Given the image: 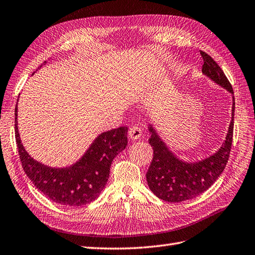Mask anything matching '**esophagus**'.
Listing matches in <instances>:
<instances>
[{
  "instance_id": "esophagus-1",
  "label": "esophagus",
  "mask_w": 255,
  "mask_h": 255,
  "mask_svg": "<svg viewBox=\"0 0 255 255\" xmlns=\"http://www.w3.org/2000/svg\"><path fill=\"white\" fill-rule=\"evenodd\" d=\"M141 134H142L141 129L137 126H133V127L129 128V129H128V137L131 138L132 140L139 139Z\"/></svg>"
}]
</instances>
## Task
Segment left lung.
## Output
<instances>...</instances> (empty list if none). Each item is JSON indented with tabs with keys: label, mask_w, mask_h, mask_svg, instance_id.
Segmentation results:
<instances>
[{
	"label": "left lung",
	"mask_w": 255,
	"mask_h": 255,
	"mask_svg": "<svg viewBox=\"0 0 255 255\" xmlns=\"http://www.w3.org/2000/svg\"><path fill=\"white\" fill-rule=\"evenodd\" d=\"M200 54L203 59V74L234 94L232 84L221 67L207 53L200 51ZM233 102L232 121L222 147L212 156L198 162H186L178 159L159 137L151 124L148 127L151 133L149 144L153 149V158L146 173V178L149 188L158 198L167 202L189 200L201 195L219 178L231 153L234 133V97Z\"/></svg>",
	"instance_id": "1"
}]
</instances>
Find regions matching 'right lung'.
<instances>
[{
  "label": "right lung",
  "mask_w": 255,
  "mask_h": 255,
  "mask_svg": "<svg viewBox=\"0 0 255 255\" xmlns=\"http://www.w3.org/2000/svg\"><path fill=\"white\" fill-rule=\"evenodd\" d=\"M127 134L128 127L104 132L78 162L56 169L29 156L18 133L17 105L15 108V136L23 171L41 192L63 206H84L98 198L107 184L114 159L128 145Z\"/></svg>",
  "instance_id": "right-lung-1"
}]
</instances>
